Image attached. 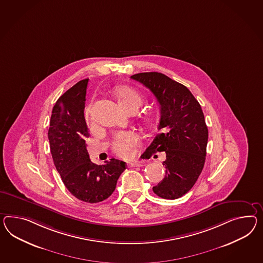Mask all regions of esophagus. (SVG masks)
Instances as JSON below:
<instances>
[{
	"label": "esophagus",
	"instance_id": "34e87169",
	"mask_svg": "<svg viewBox=\"0 0 263 263\" xmlns=\"http://www.w3.org/2000/svg\"><path fill=\"white\" fill-rule=\"evenodd\" d=\"M128 167H142L143 164H142L141 162H130V163H128Z\"/></svg>",
	"mask_w": 263,
	"mask_h": 263
}]
</instances>
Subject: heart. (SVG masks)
I'll return each instance as SVG.
<instances>
[{"label":"heart","mask_w":263,"mask_h":263,"mask_svg":"<svg viewBox=\"0 0 263 263\" xmlns=\"http://www.w3.org/2000/svg\"><path fill=\"white\" fill-rule=\"evenodd\" d=\"M117 98L122 107L128 108L132 105H140L141 97L133 88L123 87L117 89ZM140 137L135 132H121L115 135L112 148L115 154L123 157L128 158L135 155V147L139 144Z\"/></svg>","instance_id":"b5f03b06"}]
</instances>
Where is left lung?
<instances>
[{"label": "left lung", "instance_id": "1", "mask_svg": "<svg viewBox=\"0 0 263 263\" xmlns=\"http://www.w3.org/2000/svg\"><path fill=\"white\" fill-rule=\"evenodd\" d=\"M130 78L148 88L160 106V133L145 153H166V175L153 191L164 199L179 198L193 188L206 159L208 128L202 108L188 88L163 73L142 72Z\"/></svg>", "mask_w": 263, "mask_h": 263}]
</instances>
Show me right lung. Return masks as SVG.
I'll list each match as a JSON object with an SVG mask.
<instances>
[{
    "label": "right lung",
    "mask_w": 263,
    "mask_h": 263,
    "mask_svg": "<svg viewBox=\"0 0 263 263\" xmlns=\"http://www.w3.org/2000/svg\"><path fill=\"white\" fill-rule=\"evenodd\" d=\"M88 79L75 84L59 97L52 108L48 140L54 165L70 194L84 202H101L115 192L126 170L118 159L97 165L89 159L86 141L88 128L84 116Z\"/></svg>",
    "instance_id": "add662e5"
}]
</instances>
